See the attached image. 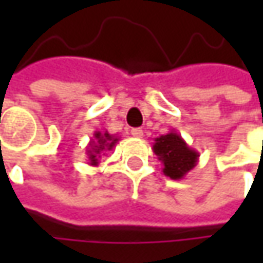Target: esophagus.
Wrapping results in <instances>:
<instances>
[{"instance_id": "obj_1", "label": "esophagus", "mask_w": 263, "mask_h": 263, "mask_svg": "<svg viewBox=\"0 0 263 263\" xmlns=\"http://www.w3.org/2000/svg\"><path fill=\"white\" fill-rule=\"evenodd\" d=\"M130 135L135 137H142L143 136V130H140V128H132Z\"/></svg>"}]
</instances>
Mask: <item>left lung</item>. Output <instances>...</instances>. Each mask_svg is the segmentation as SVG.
<instances>
[{
    "instance_id": "1",
    "label": "left lung",
    "mask_w": 263,
    "mask_h": 263,
    "mask_svg": "<svg viewBox=\"0 0 263 263\" xmlns=\"http://www.w3.org/2000/svg\"><path fill=\"white\" fill-rule=\"evenodd\" d=\"M152 149L164 165L162 173L171 180L184 178L199 161V152L189 146L176 130H170L167 135L157 137Z\"/></svg>"
}]
</instances>
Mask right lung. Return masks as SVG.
Listing matches in <instances>:
<instances>
[{
	"instance_id": "right-lung-1",
	"label": "right lung",
	"mask_w": 263,
	"mask_h": 263,
	"mask_svg": "<svg viewBox=\"0 0 263 263\" xmlns=\"http://www.w3.org/2000/svg\"><path fill=\"white\" fill-rule=\"evenodd\" d=\"M120 139L116 135H109L108 132H95L93 139H90L89 146H87V158H89V165L98 167L99 165V158L105 155L104 152L111 151L116 146V143Z\"/></svg>"
}]
</instances>
